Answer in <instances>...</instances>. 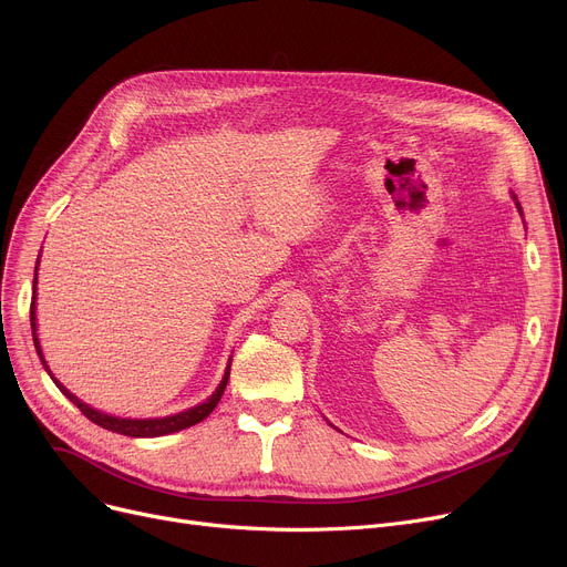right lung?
<instances>
[{
    "mask_svg": "<svg viewBox=\"0 0 567 567\" xmlns=\"http://www.w3.org/2000/svg\"><path fill=\"white\" fill-rule=\"evenodd\" d=\"M35 284H38V264H35L33 297H31V331H33L35 351H38V355H40L44 369L49 371V367H47V362H44V358H42V351H40L38 336H35ZM229 367H231V360H229V364H227V369H225V375H223V381H220L218 390H216L205 403H200V405H196V408H192V410H186V412L173 414V416H164V419H118V416L103 414V412L92 410L90 405L81 403L74 394H70L65 388H62V385L53 379L51 371H49V375L53 379V383L58 385V390H60L62 394H65L92 423H96V425H101V427H105V430H112V432H116V434H125V436H162V434H171V432H177V430H184V427H192V425L200 423L203 419H207V416L214 412V408L218 405V401H220V396H223V392H225V385H227V381H229Z\"/></svg>",
    "mask_w": 567,
    "mask_h": 567,
    "instance_id": "obj_1",
    "label": "right lung"
}]
</instances>
